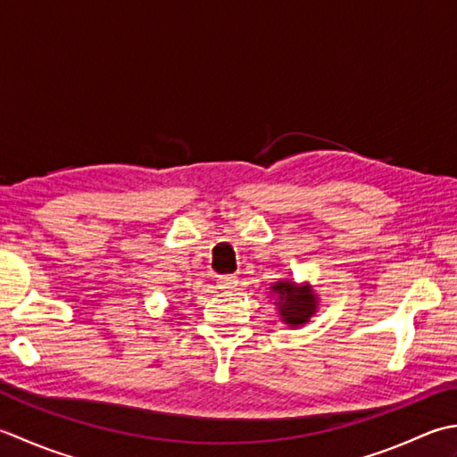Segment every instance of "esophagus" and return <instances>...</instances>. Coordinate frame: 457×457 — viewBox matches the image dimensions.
Listing matches in <instances>:
<instances>
[{
	"label": "esophagus",
	"mask_w": 457,
	"mask_h": 457,
	"mask_svg": "<svg viewBox=\"0 0 457 457\" xmlns=\"http://www.w3.org/2000/svg\"><path fill=\"white\" fill-rule=\"evenodd\" d=\"M217 284H219V287H225V290H228V287H235L237 286V276L235 274L217 276Z\"/></svg>",
	"instance_id": "34e87169"
}]
</instances>
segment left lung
I'll list each match as a JSON object with an SVG mask.
<instances>
[{
  "label": "left lung",
  "instance_id": "left-lung-1",
  "mask_svg": "<svg viewBox=\"0 0 457 457\" xmlns=\"http://www.w3.org/2000/svg\"><path fill=\"white\" fill-rule=\"evenodd\" d=\"M272 290L278 294L280 315L287 325H302L315 313V295L310 287H297L292 282H278Z\"/></svg>",
  "mask_w": 457,
  "mask_h": 457
}]
</instances>
